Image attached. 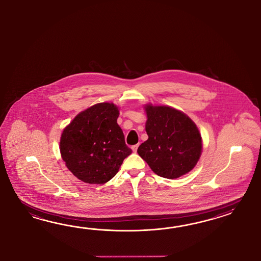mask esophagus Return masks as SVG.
<instances>
[{"label":"esophagus","instance_id":"1","mask_svg":"<svg viewBox=\"0 0 261 261\" xmlns=\"http://www.w3.org/2000/svg\"><path fill=\"white\" fill-rule=\"evenodd\" d=\"M138 147H139V144H135V145H133L132 146V150H133V152H137V150H138Z\"/></svg>","mask_w":261,"mask_h":261}]
</instances>
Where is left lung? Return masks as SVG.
Instances as JSON below:
<instances>
[{"label": "left lung", "mask_w": 261, "mask_h": 261, "mask_svg": "<svg viewBox=\"0 0 261 261\" xmlns=\"http://www.w3.org/2000/svg\"><path fill=\"white\" fill-rule=\"evenodd\" d=\"M145 111L148 140L139 146L138 154L158 176L173 179L190 172L202 150L195 122L169 106L147 105Z\"/></svg>", "instance_id": "8db88e82"}]
</instances>
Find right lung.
I'll list each match as a JSON object with an SVG mask.
<instances>
[{
    "mask_svg": "<svg viewBox=\"0 0 261 261\" xmlns=\"http://www.w3.org/2000/svg\"><path fill=\"white\" fill-rule=\"evenodd\" d=\"M119 114L113 103H97L77 114L63 131L62 158L72 174L85 184L109 181L132 153L117 123Z\"/></svg>",
    "mask_w": 261,
    "mask_h": 261,
    "instance_id": "1",
    "label": "right lung"
}]
</instances>
